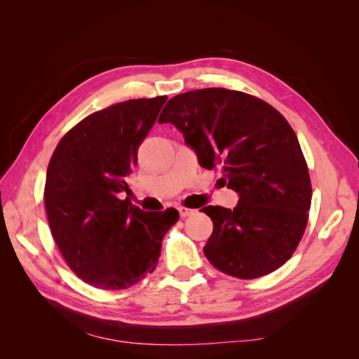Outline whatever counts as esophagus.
Listing matches in <instances>:
<instances>
[{
  "label": "esophagus",
  "mask_w": 359,
  "mask_h": 359,
  "mask_svg": "<svg viewBox=\"0 0 359 359\" xmlns=\"http://www.w3.org/2000/svg\"><path fill=\"white\" fill-rule=\"evenodd\" d=\"M178 211H180V215L182 217V219H186V217H189V215H191L194 212V210L186 208V206H180Z\"/></svg>",
  "instance_id": "esophagus-1"
}]
</instances>
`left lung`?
Wrapping results in <instances>:
<instances>
[{
	"mask_svg": "<svg viewBox=\"0 0 359 359\" xmlns=\"http://www.w3.org/2000/svg\"><path fill=\"white\" fill-rule=\"evenodd\" d=\"M158 123L182 132L202 168L222 166V184L240 194L233 210L202 208L214 224L203 247L206 259L244 280L286 264L311 205L307 161L286 118L247 93L203 88L170 99Z\"/></svg>",
	"mask_w": 359,
	"mask_h": 359,
	"instance_id": "left-lung-1",
	"label": "left lung"
}]
</instances>
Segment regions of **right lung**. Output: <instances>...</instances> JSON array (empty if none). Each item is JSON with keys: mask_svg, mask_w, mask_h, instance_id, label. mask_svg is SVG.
<instances>
[{"mask_svg": "<svg viewBox=\"0 0 359 359\" xmlns=\"http://www.w3.org/2000/svg\"><path fill=\"white\" fill-rule=\"evenodd\" d=\"M166 95L97 111L61 137L50 157L45 208L64 260L85 283L104 290L136 285L157 266L177 210L144 212L132 205L127 177Z\"/></svg>", "mask_w": 359, "mask_h": 359, "instance_id": "obj_1", "label": "right lung"}]
</instances>
